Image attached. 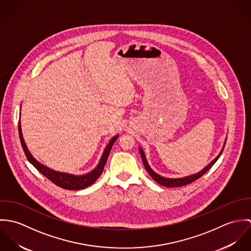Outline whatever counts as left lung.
Masks as SVG:
<instances>
[{
    "mask_svg": "<svg viewBox=\"0 0 251 251\" xmlns=\"http://www.w3.org/2000/svg\"><path fill=\"white\" fill-rule=\"evenodd\" d=\"M225 146V143H224ZM224 146L221 150V151L219 152V154L215 157V159L209 163L203 170H201L200 172L194 174V175H190V176H187V177H183V178H179V179H169V178H164V177H161L159 175H157L155 172L152 171V169L150 167L149 163L147 162V159H146V156H145V153H144L143 150L141 148H139V151H140V154H141V157H142V161H143L144 166L146 168V170L148 171V173L150 174V176L154 179L157 183L163 185V186H167V187H178V186H182V185H185V184H188L194 180H196L197 179H199L200 177H202L214 164L215 163V161L218 159V157L221 155L222 151H223V149H224Z\"/></svg>",
    "mask_w": 251,
    "mask_h": 251,
    "instance_id": "obj_1",
    "label": "left lung"
}]
</instances>
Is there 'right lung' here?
Here are the masks:
<instances>
[{"label":"right lung","mask_w":251,"mask_h":251,"mask_svg":"<svg viewBox=\"0 0 251 251\" xmlns=\"http://www.w3.org/2000/svg\"><path fill=\"white\" fill-rule=\"evenodd\" d=\"M18 131H19V138H20V142L22 145L23 151L25 152V155L27 157V159L36 167V169L43 175L45 176L49 180H51L53 183H55L56 185L68 189V190H78V189H83L88 187L89 185H91L92 183H94L97 179H99V177L101 175L104 165L107 161L108 155L110 153V151L112 149V146L115 143V141L118 138V135L114 136L110 142L106 146L103 154L98 164V166L91 171L88 174L85 175H81V176H74L72 174H67V173H62V172H57L55 170H52L46 166H44L43 164H41L40 162H38L36 159L34 158V156L31 154V152L29 151V150L27 149V146L24 142L23 136H22V131H21V125H20V121L18 124Z\"/></svg>","instance_id":"add662e5"}]
</instances>
